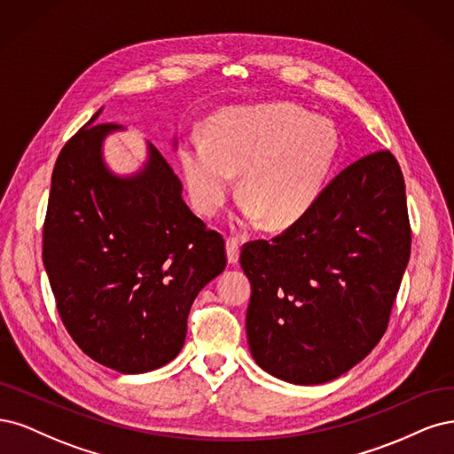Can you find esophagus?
<instances>
[{"instance_id":"esophagus-1","label":"esophagus","mask_w":454,"mask_h":454,"mask_svg":"<svg viewBox=\"0 0 454 454\" xmlns=\"http://www.w3.org/2000/svg\"><path fill=\"white\" fill-rule=\"evenodd\" d=\"M226 254H228V264L236 266L239 260V241L236 238L226 239Z\"/></svg>"}]
</instances>
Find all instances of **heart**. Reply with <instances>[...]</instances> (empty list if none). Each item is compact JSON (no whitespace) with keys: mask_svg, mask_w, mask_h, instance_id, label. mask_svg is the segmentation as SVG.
Instances as JSON below:
<instances>
[{"mask_svg":"<svg viewBox=\"0 0 454 454\" xmlns=\"http://www.w3.org/2000/svg\"><path fill=\"white\" fill-rule=\"evenodd\" d=\"M340 154V134L323 116L292 104L230 107L207 124V143L181 147V168L194 209L213 216L239 175L243 216L286 230L311 211Z\"/></svg>","mask_w":454,"mask_h":454,"instance_id":"b5f03b06","label":"heart"}]
</instances>
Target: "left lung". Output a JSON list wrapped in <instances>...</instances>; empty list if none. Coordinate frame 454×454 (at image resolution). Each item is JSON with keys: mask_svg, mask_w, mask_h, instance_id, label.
Instances as JSON below:
<instances>
[{"mask_svg": "<svg viewBox=\"0 0 454 454\" xmlns=\"http://www.w3.org/2000/svg\"><path fill=\"white\" fill-rule=\"evenodd\" d=\"M411 253L405 183L388 151L333 177L311 211L271 241L243 245L254 362L294 385H323L372 353Z\"/></svg>", "mask_w": 454, "mask_h": 454, "instance_id": "8db88e82", "label": "left lung"}]
</instances>
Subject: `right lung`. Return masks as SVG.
<instances>
[{"instance_id":"obj_1","label":"right lung","mask_w":454,"mask_h":454,"mask_svg":"<svg viewBox=\"0 0 454 454\" xmlns=\"http://www.w3.org/2000/svg\"><path fill=\"white\" fill-rule=\"evenodd\" d=\"M99 113L58 154L43 264L82 353L114 372L145 373L181 353L190 307L226 268L224 239L188 209L154 145L136 173L107 168L104 141L122 126L96 124Z\"/></svg>"}]
</instances>
